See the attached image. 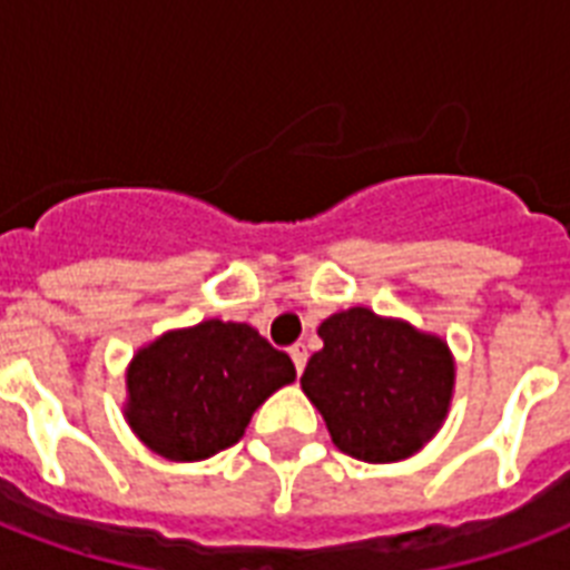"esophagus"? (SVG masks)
Returning <instances> with one entry per match:
<instances>
[{
    "label": "esophagus",
    "instance_id": "obj_1",
    "mask_svg": "<svg viewBox=\"0 0 570 570\" xmlns=\"http://www.w3.org/2000/svg\"><path fill=\"white\" fill-rule=\"evenodd\" d=\"M289 357H293L295 373L302 375L304 373V364H307V346H304V343H295V346L289 348Z\"/></svg>",
    "mask_w": 570,
    "mask_h": 570
}]
</instances>
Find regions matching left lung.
<instances>
[{"label": "left lung", "instance_id": "1", "mask_svg": "<svg viewBox=\"0 0 570 570\" xmlns=\"http://www.w3.org/2000/svg\"><path fill=\"white\" fill-rule=\"evenodd\" d=\"M320 337L325 346L307 361L302 390L337 450L390 464L441 432L455 393L446 340L364 304L331 313Z\"/></svg>", "mask_w": 570, "mask_h": 570}]
</instances>
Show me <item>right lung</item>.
<instances>
[{
  "label": "right lung",
  "mask_w": 570,
  "mask_h": 570,
  "mask_svg": "<svg viewBox=\"0 0 570 570\" xmlns=\"http://www.w3.org/2000/svg\"><path fill=\"white\" fill-rule=\"evenodd\" d=\"M293 381L289 355L248 322L204 320L165 331L132 355L124 416L156 455L204 461L239 441L250 414Z\"/></svg>",
  "instance_id": "obj_1"
}]
</instances>
